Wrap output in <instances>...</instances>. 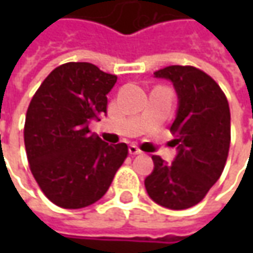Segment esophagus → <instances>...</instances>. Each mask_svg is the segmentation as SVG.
<instances>
[{
	"label": "esophagus",
	"mask_w": 253,
	"mask_h": 253,
	"mask_svg": "<svg viewBox=\"0 0 253 253\" xmlns=\"http://www.w3.org/2000/svg\"><path fill=\"white\" fill-rule=\"evenodd\" d=\"M129 153H131V155H141L142 151L136 146V145H129Z\"/></svg>",
	"instance_id": "esophagus-1"
}]
</instances>
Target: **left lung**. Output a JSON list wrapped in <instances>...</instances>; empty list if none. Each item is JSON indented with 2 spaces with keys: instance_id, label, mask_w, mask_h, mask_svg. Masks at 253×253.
Here are the masks:
<instances>
[{
  "instance_id": "1",
  "label": "left lung",
  "mask_w": 253,
  "mask_h": 253,
  "mask_svg": "<svg viewBox=\"0 0 253 253\" xmlns=\"http://www.w3.org/2000/svg\"><path fill=\"white\" fill-rule=\"evenodd\" d=\"M155 77L169 79L179 95L170 126L179 152L170 165L152 156L155 168L145 187L166 209H190L206 197L225 168L231 142L228 100L217 82L194 66H168Z\"/></svg>"
}]
</instances>
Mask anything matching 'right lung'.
Instances as JSON below:
<instances>
[{
  "label": "right lung",
  "mask_w": 253,
  "mask_h": 253,
  "mask_svg": "<svg viewBox=\"0 0 253 253\" xmlns=\"http://www.w3.org/2000/svg\"><path fill=\"white\" fill-rule=\"evenodd\" d=\"M115 83V74L94 64L69 62L50 72L29 102L24 126L29 169L44 196L62 209L98 201L128 156L126 143L108 145L88 128L90 120L107 112Z\"/></svg>",
  "instance_id": "1"
}]
</instances>
